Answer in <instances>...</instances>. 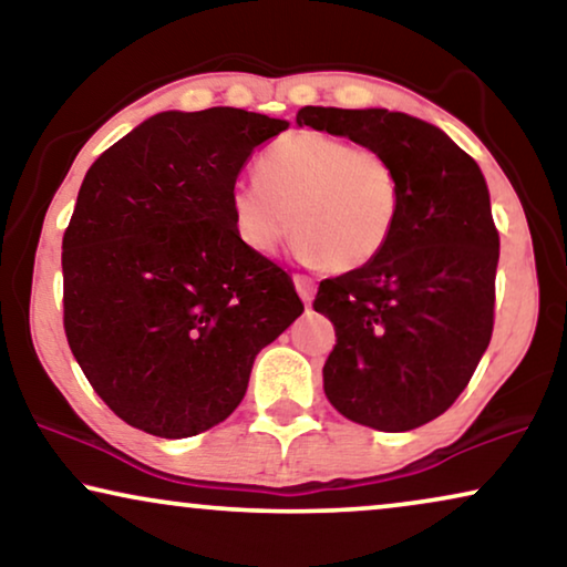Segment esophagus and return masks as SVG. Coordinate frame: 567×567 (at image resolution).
Returning <instances> with one entry per match:
<instances>
[{"label":"esophagus","instance_id":"obj_1","mask_svg":"<svg viewBox=\"0 0 567 567\" xmlns=\"http://www.w3.org/2000/svg\"><path fill=\"white\" fill-rule=\"evenodd\" d=\"M293 284H297V291H299L301 301H305V305H312L315 291H317V284L312 281V278H309V276H293Z\"/></svg>","mask_w":567,"mask_h":567}]
</instances>
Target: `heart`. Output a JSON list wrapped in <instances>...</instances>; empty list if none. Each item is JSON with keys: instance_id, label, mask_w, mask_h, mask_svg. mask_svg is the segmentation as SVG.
<instances>
[{"instance_id": "b5f03b06", "label": "heart", "mask_w": 567, "mask_h": 567, "mask_svg": "<svg viewBox=\"0 0 567 567\" xmlns=\"http://www.w3.org/2000/svg\"><path fill=\"white\" fill-rule=\"evenodd\" d=\"M260 183H235L229 214L237 237L276 255L291 235L307 262L338 274L374 262L390 247L402 214V185L392 162L369 146L301 131L278 138L258 159Z\"/></svg>"}]
</instances>
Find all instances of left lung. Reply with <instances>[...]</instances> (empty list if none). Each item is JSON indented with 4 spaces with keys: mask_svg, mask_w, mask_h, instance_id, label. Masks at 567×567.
<instances>
[{
    "mask_svg": "<svg viewBox=\"0 0 567 567\" xmlns=\"http://www.w3.org/2000/svg\"><path fill=\"white\" fill-rule=\"evenodd\" d=\"M301 128L384 154L402 214L374 262L328 278L315 309L336 324L324 394L348 421L413 431L460 398L493 336L501 239L477 162L433 123L386 107L307 105Z\"/></svg>",
    "mask_w": 567,
    "mask_h": 567,
    "instance_id": "left-lung-1",
    "label": "left lung"
}]
</instances>
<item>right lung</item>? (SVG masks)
I'll use <instances>...</instances> for the list:
<instances>
[{
  "instance_id": "right-lung-1",
  "label": "right lung",
  "mask_w": 567,
  "mask_h": 567,
  "mask_svg": "<svg viewBox=\"0 0 567 567\" xmlns=\"http://www.w3.org/2000/svg\"><path fill=\"white\" fill-rule=\"evenodd\" d=\"M289 121L165 111L84 175L61 245L64 330L84 377L138 431L188 439L235 413L252 361L305 305L237 237L229 190Z\"/></svg>"
}]
</instances>
